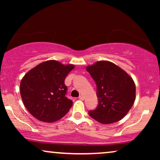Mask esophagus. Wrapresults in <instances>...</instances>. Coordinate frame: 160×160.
I'll return each instance as SVG.
<instances>
[{
	"label": "esophagus",
	"mask_w": 160,
	"mask_h": 160,
	"mask_svg": "<svg viewBox=\"0 0 160 160\" xmlns=\"http://www.w3.org/2000/svg\"><path fill=\"white\" fill-rule=\"evenodd\" d=\"M78 98H79V100H84V95H80L79 97H78Z\"/></svg>",
	"instance_id": "esophagus-1"
}]
</instances>
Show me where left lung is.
Returning a JSON list of instances; mask_svg holds the SVG:
<instances>
[{"mask_svg":"<svg viewBox=\"0 0 160 160\" xmlns=\"http://www.w3.org/2000/svg\"><path fill=\"white\" fill-rule=\"evenodd\" d=\"M97 87L98 105L89 115L102 124L124 118L135 99V85L125 71L108 61H98L87 67Z\"/></svg>","mask_w":160,"mask_h":160,"instance_id":"1","label":"left lung"}]
</instances>
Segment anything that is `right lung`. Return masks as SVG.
Here are the masks:
<instances>
[{"mask_svg":"<svg viewBox=\"0 0 160 160\" xmlns=\"http://www.w3.org/2000/svg\"><path fill=\"white\" fill-rule=\"evenodd\" d=\"M73 68V65L48 60L25 74L20 83L21 97L25 108L35 118L53 122L68 112L73 101L66 97L65 79Z\"/></svg>","mask_w":160,"mask_h":160,"instance_id":"add662e5","label":"right lung"}]
</instances>
